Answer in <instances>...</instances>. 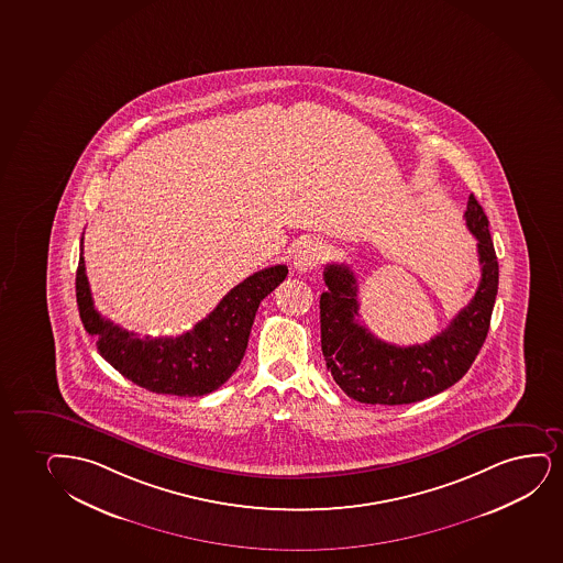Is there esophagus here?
Here are the masks:
<instances>
[{
  "instance_id": "1",
  "label": "esophagus",
  "mask_w": 563,
  "mask_h": 563,
  "mask_svg": "<svg viewBox=\"0 0 563 563\" xmlns=\"http://www.w3.org/2000/svg\"><path fill=\"white\" fill-rule=\"evenodd\" d=\"M324 254L327 252H324L322 244L317 243V241H307L296 251L294 269L299 273L311 272L312 267H317L324 260Z\"/></svg>"
}]
</instances>
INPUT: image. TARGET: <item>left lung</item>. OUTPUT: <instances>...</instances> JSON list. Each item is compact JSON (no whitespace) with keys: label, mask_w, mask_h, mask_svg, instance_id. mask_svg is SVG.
I'll list each match as a JSON object with an SVG mask.
<instances>
[{"label":"left lung","mask_w":563,"mask_h":563,"mask_svg":"<svg viewBox=\"0 0 563 563\" xmlns=\"http://www.w3.org/2000/svg\"><path fill=\"white\" fill-rule=\"evenodd\" d=\"M466 228L478 239L482 278L471 303L429 343L398 347L375 338L358 320V285L351 267L328 264L320 296V343L333 382L362 404L419 402L452 387L468 372L489 332L499 264L486 212L476 197L466 202Z\"/></svg>","instance_id":"8db88e82"}]
</instances>
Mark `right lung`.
<instances>
[{
	"instance_id": "obj_1",
	"label": "right lung",
	"mask_w": 563,
	"mask_h": 563,
	"mask_svg": "<svg viewBox=\"0 0 563 563\" xmlns=\"http://www.w3.org/2000/svg\"><path fill=\"white\" fill-rule=\"evenodd\" d=\"M288 275L273 265L231 288L207 319L178 338H140L100 317L85 273L84 239L76 273V298L85 330L97 338L98 353L119 374L157 395L202 396L222 387L243 361L262 299Z\"/></svg>"
}]
</instances>
